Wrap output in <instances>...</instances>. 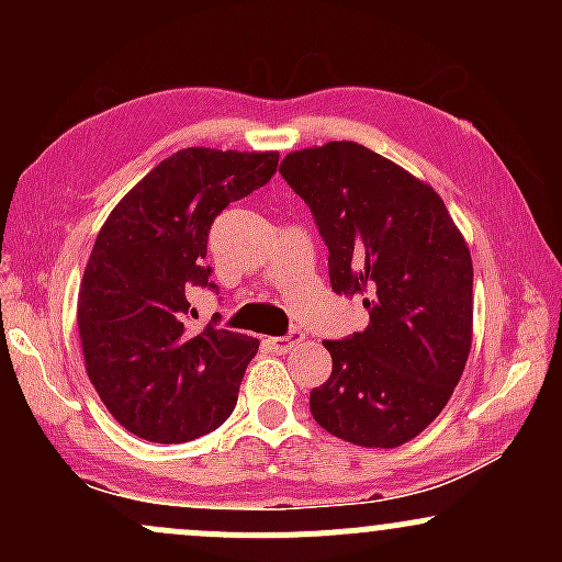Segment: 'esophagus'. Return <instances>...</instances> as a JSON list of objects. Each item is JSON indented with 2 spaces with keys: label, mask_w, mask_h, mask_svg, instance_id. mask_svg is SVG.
Wrapping results in <instances>:
<instances>
[{
  "label": "esophagus",
  "mask_w": 562,
  "mask_h": 562,
  "mask_svg": "<svg viewBox=\"0 0 562 562\" xmlns=\"http://www.w3.org/2000/svg\"><path fill=\"white\" fill-rule=\"evenodd\" d=\"M301 340H303L301 330H290L288 335H277V338H269L267 346L272 348L274 353H288V351H293V348L299 346Z\"/></svg>",
  "instance_id": "esophagus-1"
}]
</instances>
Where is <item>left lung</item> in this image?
Returning <instances> with one entry per match:
<instances>
[{
  "label": "left lung",
  "mask_w": 562,
  "mask_h": 562,
  "mask_svg": "<svg viewBox=\"0 0 562 562\" xmlns=\"http://www.w3.org/2000/svg\"><path fill=\"white\" fill-rule=\"evenodd\" d=\"M282 179L312 209L330 285L364 295L370 325L325 340L327 383L308 406L327 434L393 449L449 402L473 340V261L430 184L359 142L290 153Z\"/></svg>",
  "instance_id": "8db88e82"
}]
</instances>
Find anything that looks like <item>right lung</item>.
Instances as JSON below:
<instances>
[{
  "label": "right lung",
  "instance_id": "1",
  "mask_svg": "<svg viewBox=\"0 0 562 562\" xmlns=\"http://www.w3.org/2000/svg\"><path fill=\"white\" fill-rule=\"evenodd\" d=\"M280 153L187 147L147 173L97 235L79 290L87 375L108 412L145 441L182 443L232 415L259 340L187 325L209 288V232L232 200L274 177Z\"/></svg>",
  "mask_w": 562,
  "mask_h": 562
}]
</instances>
